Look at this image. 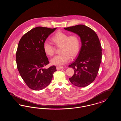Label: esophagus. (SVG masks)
<instances>
[{
    "label": "esophagus",
    "instance_id": "esophagus-1",
    "mask_svg": "<svg viewBox=\"0 0 121 121\" xmlns=\"http://www.w3.org/2000/svg\"><path fill=\"white\" fill-rule=\"evenodd\" d=\"M63 66H57L56 67L57 70H60V69H63Z\"/></svg>",
    "mask_w": 121,
    "mask_h": 121
}]
</instances>
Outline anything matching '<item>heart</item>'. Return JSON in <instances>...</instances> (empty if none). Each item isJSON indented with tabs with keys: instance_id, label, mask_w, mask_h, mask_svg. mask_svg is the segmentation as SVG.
Returning <instances> with one entry per match:
<instances>
[{
	"instance_id": "b5f03b06",
	"label": "heart",
	"mask_w": 121,
	"mask_h": 121,
	"mask_svg": "<svg viewBox=\"0 0 121 121\" xmlns=\"http://www.w3.org/2000/svg\"><path fill=\"white\" fill-rule=\"evenodd\" d=\"M52 40L55 45L60 47V52H61L51 60L53 65H62L68 63L71 56L75 57L79 52L80 42L77 35H69L63 32H58L52 37ZM43 48L45 53L49 56H53L55 53L54 47L48 41L43 43Z\"/></svg>"
}]
</instances>
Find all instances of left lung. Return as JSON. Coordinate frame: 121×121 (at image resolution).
<instances>
[{
    "instance_id": "obj_1",
    "label": "left lung",
    "mask_w": 121,
    "mask_h": 121,
    "mask_svg": "<svg viewBox=\"0 0 121 121\" xmlns=\"http://www.w3.org/2000/svg\"><path fill=\"white\" fill-rule=\"evenodd\" d=\"M80 37L82 47L75 61L69 65L74 70L70 82L78 87L89 85L95 79L102 61V47L92 29L82 24L64 28Z\"/></svg>"
}]
</instances>
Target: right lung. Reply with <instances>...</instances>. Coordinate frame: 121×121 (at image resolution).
<instances>
[{
	"label": "right lung",
	"mask_w": 121,
	"mask_h": 121,
	"mask_svg": "<svg viewBox=\"0 0 121 121\" xmlns=\"http://www.w3.org/2000/svg\"><path fill=\"white\" fill-rule=\"evenodd\" d=\"M54 29L37 27L23 35L19 42L16 54L17 69L26 85L34 90H40L52 81L55 66L43 68L49 63L43 44Z\"/></svg>",
	"instance_id": "right-lung-1"
}]
</instances>
